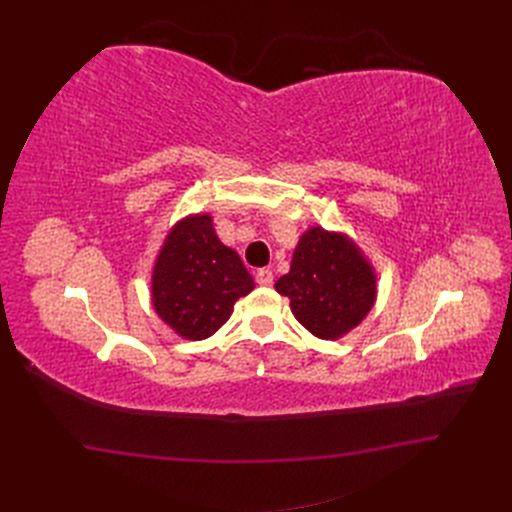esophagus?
Here are the masks:
<instances>
[{
  "label": "esophagus",
  "instance_id": "esophagus-1",
  "mask_svg": "<svg viewBox=\"0 0 512 512\" xmlns=\"http://www.w3.org/2000/svg\"><path fill=\"white\" fill-rule=\"evenodd\" d=\"M256 282L260 286H271L273 284V273L269 269H260L256 271Z\"/></svg>",
  "mask_w": 512,
  "mask_h": 512
}]
</instances>
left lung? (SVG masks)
Segmentation results:
<instances>
[{
  "label": "left lung",
  "instance_id": "left-lung-1",
  "mask_svg": "<svg viewBox=\"0 0 512 512\" xmlns=\"http://www.w3.org/2000/svg\"><path fill=\"white\" fill-rule=\"evenodd\" d=\"M290 309L318 339L335 342L359 327L376 305V267L350 235L307 228L294 247L290 271L275 282Z\"/></svg>",
  "mask_w": 512,
  "mask_h": 512
}]
</instances>
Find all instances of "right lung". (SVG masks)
<instances>
[{
	"label": "right lung",
	"instance_id": "add662e5",
	"mask_svg": "<svg viewBox=\"0 0 512 512\" xmlns=\"http://www.w3.org/2000/svg\"><path fill=\"white\" fill-rule=\"evenodd\" d=\"M254 286L239 254L220 241L211 213H190L170 226L151 267L153 309L192 342L222 329Z\"/></svg>",
	"mask_w": 512,
	"mask_h": 512
}]
</instances>
